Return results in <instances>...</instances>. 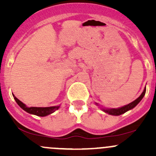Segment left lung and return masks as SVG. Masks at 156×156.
<instances>
[{"label": "left lung", "instance_id": "8db88e82", "mask_svg": "<svg viewBox=\"0 0 156 156\" xmlns=\"http://www.w3.org/2000/svg\"><path fill=\"white\" fill-rule=\"evenodd\" d=\"M145 94H146V87L144 88V91H143V93L141 94V95L137 99H136L134 101H133L132 103H129V104L125 105V106H122V107H120V108H101V109L103 110L104 112L107 113V114H108V115H120L124 114V113H125L126 112L129 111V110H130V109H132V108H134L135 106H136V105H137L138 103L141 101V100L144 98ZM95 103L97 106H99L98 103Z\"/></svg>", "mask_w": 156, "mask_h": 156}]
</instances>
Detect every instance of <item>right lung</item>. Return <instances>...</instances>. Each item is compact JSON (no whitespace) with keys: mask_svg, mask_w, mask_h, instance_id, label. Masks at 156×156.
<instances>
[{"mask_svg":"<svg viewBox=\"0 0 156 156\" xmlns=\"http://www.w3.org/2000/svg\"><path fill=\"white\" fill-rule=\"evenodd\" d=\"M14 100L17 103V104L20 106L23 110L27 112L29 114L41 116V117H44V116L52 114L56 110L59 109L60 106H50V107H28L26 104L20 101V100L16 98L14 95Z\"/></svg>","mask_w":156,"mask_h":156,"instance_id":"right-lung-1","label":"right lung"}]
</instances>
